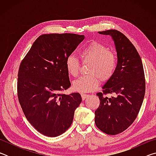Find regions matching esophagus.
<instances>
[{
  "label": "esophagus",
  "mask_w": 156,
  "mask_h": 156,
  "mask_svg": "<svg viewBox=\"0 0 156 156\" xmlns=\"http://www.w3.org/2000/svg\"><path fill=\"white\" fill-rule=\"evenodd\" d=\"M89 96L88 94H81V97H82V99H83V100H85Z\"/></svg>",
  "instance_id": "1"
}]
</instances>
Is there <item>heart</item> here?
Here are the masks:
<instances>
[{"label":"heart","instance_id":"1","mask_svg":"<svg viewBox=\"0 0 156 156\" xmlns=\"http://www.w3.org/2000/svg\"><path fill=\"white\" fill-rule=\"evenodd\" d=\"M80 56L83 62L91 63L89 76H81L73 81V88L76 91L88 93L98 87L100 82H107L113 77L117 67L114 54L103 44L92 42L82 48ZM69 74L76 77L80 71V63L74 55L71 54L65 60Z\"/></svg>","mask_w":156,"mask_h":156}]
</instances>
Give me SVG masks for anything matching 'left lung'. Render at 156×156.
<instances>
[{
    "mask_svg": "<svg viewBox=\"0 0 156 156\" xmlns=\"http://www.w3.org/2000/svg\"><path fill=\"white\" fill-rule=\"evenodd\" d=\"M114 41L118 62L113 77L96 95L100 100L95 112V123L108 135L125 131L138 116L145 94V78L141 58L136 47L120 31H99ZM113 93L114 97H107Z\"/></svg>",
    "mask_w": 156,
    "mask_h": 156,
    "instance_id": "obj_1",
    "label": "left lung"
}]
</instances>
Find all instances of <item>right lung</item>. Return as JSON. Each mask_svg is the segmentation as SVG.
Masks as SVG:
<instances>
[{
    "label": "right lung",
    "mask_w": 156,
    "mask_h": 156,
    "mask_svg": "<svg viewBox=\"0 0 156 156\" xmlns=\"http://www.w3.org/2000/svg\"><path fill=\"white\" fill-rule=\"evenodd\" d=\"M84 38L76 34H43L20 62L18 101L30 123L46 136L56 137L67 131L81 103L79 93L62 91L71 86L66 58Z\"/></svg>",
    "instance_id": "right-lung-1"
}]
</instances>
